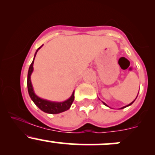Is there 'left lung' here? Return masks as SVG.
<instances>
[{"instance_id": "8db88e82", "label": "left lung", "mask_w": 155, "mask_h": 155, "mask_svg": "<svg viewBox=\"0 0 155 155\" xmlns=\"http://www.w3.org/2000/svg\"><path fill=\"white\" fill-rule=\"evenodd\" d=\"M137 96H138V95H137ZM136 99H135V100H134V101H133V102H131V103H130V104H128V105H127V106H123V107H122V108H120V109H122V108H124L127 107V106H130V105H131V104H133V102H134V101H136ZM103 104H104L105 105V106H108V105H107V104H105V103H104V102H103Z\"/></svg>"}]
</instances>
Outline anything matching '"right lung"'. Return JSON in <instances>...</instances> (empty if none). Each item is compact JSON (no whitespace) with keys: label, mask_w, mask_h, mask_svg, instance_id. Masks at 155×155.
Here are the masks:
<instances>
[{"label":"right lung","mask_w":155,"mask_h":155,"mask_svg":"<svg viewBox=\"0 0 155 155\" xmlns=\"http://www.w3.org/2000/svg\"><path fill=\"white\" fill-rule=\"evenodd\" d=\"M42 46H41V47L37 49L36 51H35L33 62H32V63L29 67V70H28V73L27 86H28V93H29L30 97H31V100L33 101V103H34L41 111L45 112V113L55 114H59L61 113V112L67 111V110H68L69 108H71V106L72 105L74 100V92H73L71 96L68 99H67L66 101H63V102H54V101L45 100V99L41 98V97H38V95H35L34 90H33V85H32L31 83V76L32 73L33 71V63H34L35 55H36L37 51L39 50V49H41V48L42 47Z\"/></svg>","instance_id":"add662e5"}]
</instances>
